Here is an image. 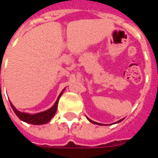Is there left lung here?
I'll list each match as a JSON object with an SVG mask.
<instances>
[{
	"label": "left lung",
	"instance_id": "left-lung-1",
	"mask_svg": "<svg viewBox=\"0 0 158 158\" xmlns=\"http://www.w3.org/2000/svg\"><path fill=\"white\" fill-rule=\"evenodd\" d=\"M87 119H88V120H89V122H90V123H95V124H98V125H104V124H102V123H99L94 122V121H92V120H90V119L88 118H87ZM123 119H121V120H119V121H118V122H116V123H119V122H121V121H123Z\"/></svg>",
	"mask_w": 158,
	"mask_h": 158
}]
</instances>
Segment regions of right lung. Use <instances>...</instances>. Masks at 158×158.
<instances>
[{
  "label": "right lung",
  "mask_w": 158,
  "mask_h": 158,
  "mask_svg": "<svg viewBox=\"0 0 158 158\" xmlns=\"http://www.w3.org/2000/svg\"><path fill=\"white\" fill-rule=\"evenodd\" d=\"M64 89H62V91L60 93V95L57 97V99L56 101L55 104L49 108L46 111L41 112V113H35V114H29L27 113H23L20 112L19 110H17L15 108V106H13L12 102H10L11 106H12L13 112L15 113L17 116L19 117V118L20 120H22L23 122L28 123H31V124H35V125H40V124H45L46 123H48L51 119L53 118V116L55 115L56 109H57V105H58V101L60 99V97L62 96V93L64 91Z\"/></svg>",
  "instance_id": "right-lung-1"
}]
</instances>
